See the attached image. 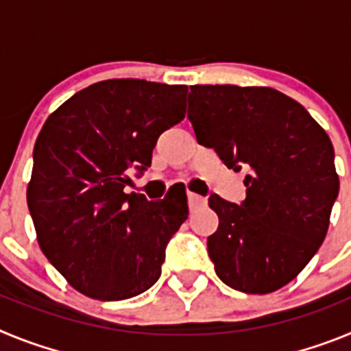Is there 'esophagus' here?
Masks as SVG:
<instances>
[{
	"label": "esophagus",
	"instance_id": "esophagus-1",
	"mask_svg": "<svg viewBox=\"0 0 351 351\" xmlns=\"http://www.w3.org/2000/svg\"><path fill=\"white\" fill-rule=\"evenodd\" d=\"M188 204H190L191 209H197V207L206 206V198L197 193H188Z\"/></svg>",
	"mask_w": 351,
	"mask_h": 351
}]
</instances>
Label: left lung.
Listing matches in <instances>:
<instances>
[{"mask_svg":"<svg viewBox=\"0 0 351 351\" xmlns=\"http://www.w3.org/2000/svg\"><path fill=\"white\" fill-rule=\"evenodd\" d=\"M188 119L198 144L228 169H246L241 206L218 195L207 250L219 280L271 293L295 280L324 243L339 193L332 142L306 108L272 88L191 86Z\"/></svg>","mask_w":351,"mask_h":351,"instance_id":"1","label":"left lung"}]
</instances>
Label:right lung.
Returning a JSON list of instances; mask_svg holds the SVG:
<instances>
[{"label":"right lung","mask_w":351,"mask_h":351,"mask_svg":"<svg viewBox=\"0 0 351 351\" xmlns=\"http://www.w3.org/2000/svg\"><path fill=\"white\" fill-rule=\"evenodd\" d=\"M186 86L112 79L73 95L35 144L27 207L40 250L84 295L125 300L153 287L188 198L125 193L158 137L184 119Z\"/></svg>","instance_id":"right-lung-1"}]
</instances>
